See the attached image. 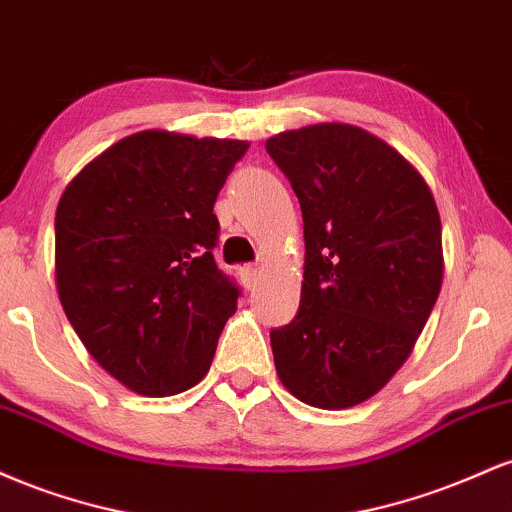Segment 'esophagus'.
I'll return each instance as SVG.
<instances>
[{
	"instance_id": "esophagus-1",
	"label": "esophagus",
	"mask_w": 512,
	"mask_h": 512,
	"mask_svg": "<svg viewBox=\"0 0 512 512\" xmlns=\"http://www.w3.org/2000/svg\"><path fill=\"white\" fill-rule=\"evenodd\" d=\"M240 279H243V284L248 286V289H255L257 281H260V272H257V269L252 267V264H248V267L240 269Z\"/></svg>"
}]
</instances>
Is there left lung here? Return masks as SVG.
<instances>
[{"instance_id":"1","label":"left lung","mask_w":512,"mask_h":512,"mask_svg":"<svg viewBox=\"0 0 512 512\" xmlns=\"http://www.w3.org/2000/svg\"><path fill=\"white\" fill-rule=\"evenodd\" d=\"M303 211L298 313L269 332L276 375L301 402L346 409L383 390L414 349L443 281L440 216L426 180L354 125L267 139Z\"/></svg>"}]
</instances>
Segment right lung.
<instances>
[{
    "mask_svg": "<svg viewBox=\"0 0 512 512\" xmlns=\"http://www.w3.org/2000/svg\"><path fill=\"white\" fill-rule=\"evenodd\" d=\"M248 146L146 129L93 158L57 204L60 303L132 392L178 395L207 375L240 296L214 262V202Z\"/></svg>",
    "mask_w": 512,
    "mask_h": 512,
    "instance_id": "1",
    "label": "right lung"
}]
</instances>
